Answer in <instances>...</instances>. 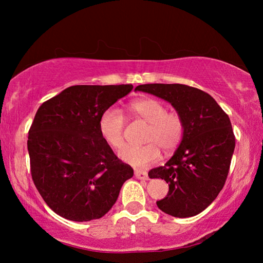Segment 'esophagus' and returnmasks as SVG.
<instances>
[{
	"instance_id": "esophagus-1",
	"label": "esophagus",
	"mask_w": 263,
	"mask_h": 263,
	"mask_svg": "<svg viewBox=\"0 0 263 263\" xmlns=\"http://www.w3.org/2000/svg\"><path fill=\"white\" fill-rule=\"evenodd\" d=\"M135 176L137 177V179L146 180V179H147V172H144V171H135Z\"/></svg>"
}]
</instances>
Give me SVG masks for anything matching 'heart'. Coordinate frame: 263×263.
I'll list each match as a JSON object with an SVG mask.
<instances>
[{
    "instance_id": "obj_1",
    "label": "heart",
    "mask_w": 263,
    "mask_h": 263,
    "mask_svg": "<svg viewBox=\"0 0 263 263\" xmlns=\"http://www.w3.org/2000/svg\"><path fill=\"white\" fill-rule=\"evenodd\" d=\"M130 112L148 123L144 146H126L119 158L136 168H146L158 161L160 148L164 153H172L179 147L183 138L184 123L176 112H167V108L159 100L144 97L128 104ZM124 117L118 110L110 108L101 115L99 131L103 140L112 148H121L124 145Z\"/></svg>"
}]
</instances>
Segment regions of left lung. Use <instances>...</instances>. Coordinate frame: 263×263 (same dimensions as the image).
Segmentation results:
<instances>
[{
	"mask_svg": "<svg viewBox=\"0 0 263 263\" xmlns=\"http://www.w3.org/2000/svg\"><path fill=\"white\" fill-rule=\"evenodd\" d=\"M136 90L167 101L184 123L173 157L148 172L149 179H162L169 185L158 208L177 218L198 215L215 201L229 174L235 147L229 116L205 91L185 84H140Z\"/></svg>",
	"mask_w": 263,
	"mask_h": 263,
	"instance_id": "left-lung-1",
	"label": "left lung"
}]
</instances>
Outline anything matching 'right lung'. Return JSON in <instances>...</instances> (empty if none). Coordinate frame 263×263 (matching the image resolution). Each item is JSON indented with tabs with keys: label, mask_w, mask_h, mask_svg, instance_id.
Returning a JSON list of instances; mask_svg holds the SVG:
<instances>
[{
	"label": "right lung",
	"mask_w": 263,
	"mask_h": 263,
	"mask_svg": "<svg viewBox=\"0 0 263 263\" xmlns=\"http://www.w3.org/2000/svg\"><path fill=\"white\" fill-rule=\"evenodd\" d=\"M132 89L72 86L39 106L28 139L31 175L57 215L74 221L99 219L133 176L99 131L101 115Z\"/></svg>",
	"instance_id": "right-lung-1"
}]
</instances>
